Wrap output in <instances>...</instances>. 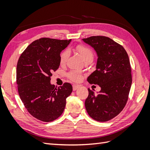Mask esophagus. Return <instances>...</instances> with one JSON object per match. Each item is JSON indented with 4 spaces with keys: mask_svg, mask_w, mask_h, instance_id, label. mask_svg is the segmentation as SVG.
Wrapping results in <instances>:
<instances>
[{
    "mask_svg": "<svg viewBox=\"0 0 150 150\" xmlns=\"http://www.w3.org/2000/svg\"><path fill=\"white\" fill-rule=\"evenodd\" d=\"M79 87V85H77V84H73V85H72V89H73V91L76 90Z\"/></svg>",
    "mask_w": 150,
    "mask_h": 150,
    "instance_id": "34e87169",
    "label": "esophagus"
}]
</instances>
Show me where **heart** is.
Instances as JSON below:
<instances>
[{"label":"heart","mask_w":150,"mask_h":150,"mask_svg":"<svg viewBox=\"0 0 150 150\" xmlns=\"http://www.w3.org/2000/svg\"><path fill=\"white\" fill-rule=\"evenodd\" d=\"M76 50L77 51L83 59V60L84 61H91L93 58V52L91 49L89 47L84 46V45H78L76 47ZM69 52L68 49H65L63 51L59 57V61L61 64H64L67 62V60L69 57ZM68 76L70 79L73 81H79L82 79V75L79 72L72 70L70 71L68 74Z\"/></svg>","instance_id":"1"}]
</instances>
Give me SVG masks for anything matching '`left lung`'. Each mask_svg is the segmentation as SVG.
<instances>
[{"mask_svg": "<svg viewBox=\"0 0 150 150\" xmlns=\"http://www.w3.org/2000/svg\"><path fill=\"white\" fill-rule=\"evenodd\" d=\"M83 40L94 48L98 56L96 70L87 80L101 87L98 94L88 89L86 111L94 120L108 121L120 114L128 101L132 83L129 57L121 45L105 36H91Z\"/></svg>", "mask_w": 150, "mask_h": 150, "instance_id": "1", "label": "left lung"}]
</instances>
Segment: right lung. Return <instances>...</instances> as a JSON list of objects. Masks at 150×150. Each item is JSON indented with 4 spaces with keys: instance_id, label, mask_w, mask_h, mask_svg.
<instances>
[{
    "instance_id": "1",
    "label": "right lung",
    "mask_w": 150,
    "mask_h": 150,
    "mask_svg": "<svg viewBox=\"0 0 150 150\" xmlns=\"http://www.w3.org/2000/svg\"><path fill=\"white\" fill-rule=\"evenodd\" d=\"M71 40L47 38L35 40L18 60V93L27 110L40 121L50 122L59 117L72 93L69 83L58 88L50 83L52 72L59 67L60 54Z\"/></svg>"
}]
</instances>
